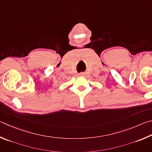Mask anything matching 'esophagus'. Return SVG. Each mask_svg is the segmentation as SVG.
<instances>
[{
	"label": "esophagus",
	"mask_w": 152,
	"mask_h": 152,
	"mask_svg": "<svg viewBox=\"0 0 152 152\" xmlns=\"http://www.w3.org/2000/svg\"><path fill=\"white\" fill-rule=\"evenodd\" d=\"M84 75H85L84 73H79V75H80V76H84Z\"/></svg>",
	"instance_id": "obj_1"
}]
</instances>
